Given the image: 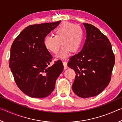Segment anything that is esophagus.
I'll use <instances>...</instances> for the list:
<instances>
[{
	"instance_id": "1",
	"label": "esophagus",
	"mask_w": 122,
	"mask_h": 122,
	"mask_svg": "<svg viewBox=\"0 0 122 122\" xmlns=\"http://www.w3.org/2000/svg\"><path fill=\"white\" fill-rule=\"evenodd\" d=\"M63 66H64V69H67L68 66H67V61H63Z\"/></svg>"
}]
</instances>
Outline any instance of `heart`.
<instances>
[{
	"instance_id": "obj_1",
	"label": "heart",
	"mask_w": 122,
	"mask_h": 122,
	"mask_svg": "<svg viewBox=\"0 0 122 122\" xmlns=\"http://www.w3.org/2000/svg\"><path fill=\"white\" fill-rule=\"evenodd\" d=\"M83 40V32L80 26L69 22H63L55 30V36L47 35L45 37L44 44L47 50L57 54L61 44L63 47L58 57L63 59L68 55L70 51L75 53L79 50Z\"/></svg>"
}]
</instances>
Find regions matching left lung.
Listing matches in <instances>:
<instances>
[{
	"label": "left lung",
	"instance_id": "obj_1",
	"mask_svg": "<svg viewBox=\"0 0 122 122\" xmlns=\"http://www.w3.org/2000/svg\"><path fill=\"white\" fill-rule=\"evenodd\" d=\"M83 24L85 43L81 51L69 59L68 66L76 73L74 92L84 98L97 95L108 86L115 61L108 38L92 25Z\"/></svg>",
	"mask_w": 122,
	"mask_h": 122
}]
</instances>
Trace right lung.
<instances>
[{
    "label": "right lung",
    "instance_id": "1",
    "mask_svg": "<svg viewBox=\"0 0 122 122\" xmlns=\"http://www.w3.org/2000/svg\"><path fill=\"white\" fill-rule=\"evenodd\" d=\"M60 22L28 26L12 45L10 68L18 88L31 97L44 98L51 95L63 71L60 60L49 66L53 57L44 44L45 37Z\"/></svg>",
    "mask_w": 122,
    "mask_h": 122
}]
</instances>
